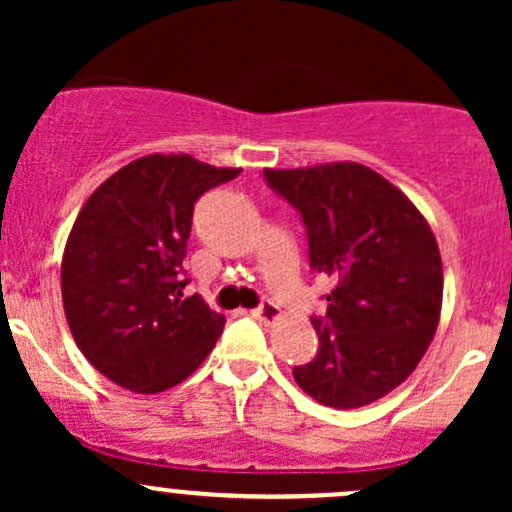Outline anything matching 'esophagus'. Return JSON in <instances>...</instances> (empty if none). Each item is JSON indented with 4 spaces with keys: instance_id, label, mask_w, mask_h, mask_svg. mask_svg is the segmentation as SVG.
I'll return each mask as SVG.
<instances>
[{
    "instance_id": "1",
    "label": "esophagus",
    "mask_w": 512,
    "mask_h": 512,
    "mask_svg": "<svg viewBox=\"0 0 512 512\" xmlns=\"http://www.w3.org/2000/svg\"><path fill=\"white\" fill-rule=\"evenodd\" d=\"M252 317H255V320L264 322V325H274V322L279 320V317H281V310L276 308L274 303L264 301V303L260 305V308H255V310H252Z\"/></svg>"
}]
</instances>
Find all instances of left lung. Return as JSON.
Wrapping results in <instances>:
<instances>
[{
  "label": "left lung",
  "instance_id": "obj_1",
  "mask_svg": "<svg viewBox=\"0 0 512 512\" xmlns=\"http://www.w3.org/2000/svg\"><path fill=\"white\" fill-rule=\"evenodd\" d=\"M301 211L310 267L330 276L320 351L293 368L305 395L334 409L366 407L414 373L443 308V262L426 216L399 187L354 161L264 168Z\"/></svg>",
  "mask_w": 512,
  "mask_h": 512
}]
</instances>
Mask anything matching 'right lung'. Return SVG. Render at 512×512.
Returning a JSON list of instances; mask_svg holds the SVG:
<instances>
[{
  "instance_id": "right-lung-1",
  "label": "right lung",
  "mask_w": 512,
  "mask_h": 512,
  "mask_svg": "<svg viewBox=\"0 0 512 512\" xmlns=\"http://www.w3.org/2000/svg\"><path fill=\"white\" fill-rule=\"evenodd\" d=\"M240 168L151 154L96 187L62 255V303L91 366L139 395L182 383L214 349L226 317L182 296L195 202Z\"/></svg>"
}]
</instances>
